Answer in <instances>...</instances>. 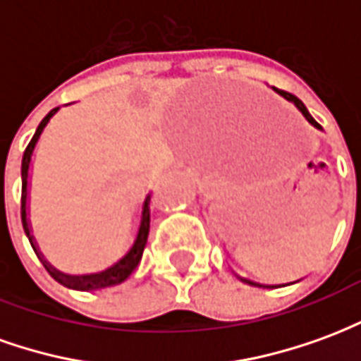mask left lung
Wrapping results in <instances>:
<instances>
[{"instance_id":"1","label":"left lung","mask_w":361,"mask_h":361,"mask_svg":"<svg viewBox=\"0 0 361 361\" xmlns=\"http://www.w3.org/2000/svg\"><path fill=\"white\" fill-rule=\"evenodd\" d=\"M280 96H284L288 102L294 104L295 108H298V110L303 114V118L307 119V121H310L311 126L315 127V129H321V131H323V127L319 126L317 121L311 118V114L307 111V108L303 106V102L300 100V98H295L294 94H288V92H280ZM235 276L242 280V282H245V284H250V286H257V288H282V286H290V284H295V282H300V280H302V279H298V280H294V282H286V284H261V282H253V280H250V279H243V276H240V274H235Z\"/></svg>"}]
</instances>
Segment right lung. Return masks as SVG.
<instances>
[{
    "mask_svg": "<svg viewBox=\"0 0 361 361\" xmlns=\"http://www.w3.org/2000/svg\"><path fill=\"white\" fill-rule=\"evenodd\" d=\"M59 111V108H54V110L46 116V118L40 121V126L36 129L32 141L28 142L27 150L23 154V168H20V178H23V197H20V219H23V228H25V234H27L28 242L32 245V250L38 255V259L42 261V265L46 267V271L50 272L51 279L58 280L59 284H63L66 288H71V290H81V292H92V290H102V288L116 286V284H121L123 280H127V276L137 269L139 261L142 257V251H145V245H147V238H149V226H150V193L145 195V199L139 204V211H137V220H135L133 232H131V242H129V247L127 251L118 259L114 261L110 267H106L102 271L98 272H87V274H69V272H63L56 269L51 265L48 259L44 257V253L38 247L36 243V238L32 235V224H30V219H28V209H30V173H32V158H35V150L38 147V141L42 137L44 129L48 127L50 119Z\"/></svg>",
    "mask_w": 361,
    "mask_h": 361,
    "instance_id": "add662e5",
    "label": "right lung"
}]
</instances>
